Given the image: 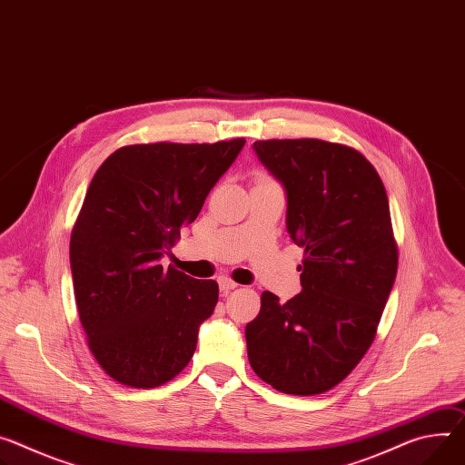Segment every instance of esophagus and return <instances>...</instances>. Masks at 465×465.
I'll list each match as a JSON object with an SVG mask.
<instances>
[{
  "instance_id": "esophagus-1",
  "label": "esophagus",
  "mask_w": 465,
  "mask_h": 465,
  "mask_svg": "<svg viewBox=\"0 0 465 465\" xmlns=\"http://www.w3.org/2000/svg\"><path fill=\"white\" fill-rule=\"evenodd\" d=\"M219 287H221V291L228 292V291L239 287V283H235V282H233L232 278H228V276H221V278H219Z\"/></svg>"
}]
</instances>
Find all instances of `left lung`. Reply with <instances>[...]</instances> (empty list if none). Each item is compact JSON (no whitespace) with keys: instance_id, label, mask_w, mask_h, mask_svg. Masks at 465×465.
I'll use <instances>...</instances> for the list:
<instances>
[{"instance_id":"8db88e82","label":"left lung","mask_w":465,"mask_h":465,"mask_svg":"<svg viewBox=\"0 0 465 465\" xmlns=\"http://www.w3.org/2000/svg\"><path fill=\"white\" fill-rule=\"evenodd\" d=\"M287 194V232L304 248L302 291L280 304L262 294L246 324L248 361L274 390L319 395L369 351L397 276L390 202L374 166L354 148L321 139L256 141Z\"/></svg>"}]
</instances>
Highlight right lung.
Listing matches in <instances>:
<instances>
[{
  "label": "right lung",
  "instance_id": "right-lung-1",
  "mask_svg": "<svg viewBox=\"0 0 465 465\" xmlns=\"http://www.w3.org/2000/svg\"><path fill=\"white\" fill-rule=\"evenodd\" d=\"M244 143L130 144L96 171L72 230L70 267L89 349L116 382L157 388L191 361L219 285L159 260Z\"/></svg>",
  "mask_w": 465,
  "mask_h": 465
}]
</instances>
